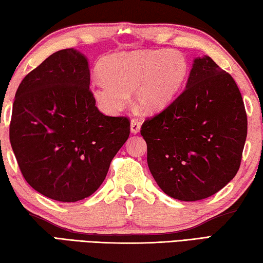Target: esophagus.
Returning a JSON list of instances; mask_svg holds the SVG:
<instances>
[{
  "label": "esophagus",
  "instance_id": "esophagus-1",
  "mask_svg": "<svg viewBox=\"0 0 263 263\" xmlns=\"http://www.w3.org/2000/svg\"><path fill=\"white\" fill-rule=\"evenodd\" d=\"M140 126H141V122L138 118H132L131 119V132L133 135H137L138 132L140 131Z\"/></svg>",
  "mask_w": 263,
  "mask_h": 263
}]
</instances>
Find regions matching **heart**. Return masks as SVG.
<instances>
[{
	"label": "heart",
	"instance_id": "obj_1",
	"mask_svg": "<svg viewBox=\"0 0 263 263\" xmlns=\"http://www.w3.org/2000/svg\"><path fill=\"white\" fill-rule=\"evenodd\" d=\"M188 61L177 51L117 53L101 67L103 80L91 83L96 103L106 114H117L135 91L137 108L145 114L166 109L179 95L188 75Z\"/></svg>",
	"mask_w": 263,
	"mask_h": 263
}]
</instances>
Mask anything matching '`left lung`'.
Segmentation results:
<instances>
[{"label":"left lung","mask_w":263,"mask_h":263,"mask_svg":"<svg viewBox=\"0 0 263 263\" xmlns=\"http://www.w3.org/2000/svg\"><path fill=\"white\" fill-rule=\"evenodd\" d=\"M148 168L164 194L193 202L210 197L239 171L247 115L237 83L210 57L195 59L185 89L146 119Z\"/></svg>","instance_id":"left-lung-1"}]
</instances>
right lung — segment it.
<instances>
[{
  "label": "right lung",
  "instance_id": "add662e5",
  "mask_svg": "<svg viewBox=\"0 0 263 263\" xmlns=\"http://www.w3.org/2000/svg\"><path fill=\"white\" fill-rule=\"evenodd\" d=\"M86 57L58 51L17 89L9 137L25 181L59 202H77L103 183L130 136V119L110 117L91 95Z\"/></svg>",
  "mask_w": 263,
  "mask_h": 263
}]
</instances>
